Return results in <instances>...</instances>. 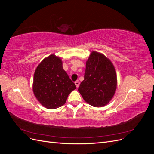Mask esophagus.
Returning a JSON list of instances; mask_svg holds the SVG:
<instances>
[{
    "instance_id": "34e87169",
    "label": "esophagus",
    "mask_w": 154,
    "mask_h": 154,
    "mask_svg": "<svg viewBox=\"0 0 154 154\" xmlns=\"http://www.w3.org/2000/svg\"><path fill=\"white\" fill-rule=\"evenodd\" d=\"M75 85H76V87L78 88V87H79V85H80V82H79V81L75 82Z\"/></svg>"
}]
</instances>
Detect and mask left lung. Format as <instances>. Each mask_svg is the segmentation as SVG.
I'll use <instances>...</instances> for the list:
<instances>
[{
  "mask_svg": "<svg viewBox=\"0 0 154 154\" xmlns=\"http://www.w3.org/2000/svg\"><path fill=\"white\" fill-rule=\"evenodd\" d=\"M117 88V74L113 63L101 53L92 51L86 62L84 80L78 91L87 103L102 107L112 99Z\"/></svg>",
  "mask_w": 154,
  "mask_h": 154,
  "instance_id": "1",
  "label": "left lung"
}]
</instances>
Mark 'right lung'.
Wrapping results in <instances>:
<instances>
[{"label": "right lung", "mask_w": 154, "mask_h": 154, "mask_svg": "<svg viewBox=\"0 0 154 154\" xmlns=\"http://www.w3.org/2000/svg\"><path fill=\"white\" fill-rule=\"evenodd\" d=\"M62 67V59L54 54L45 58L37 66L33 77L32 91L40 103L48 109L63 105L69 94L76 89Z\"/></svg>", "instance_id": "right-lung-1"}]
</instances>
